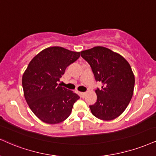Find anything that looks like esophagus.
<instances>
[{
  "label": "esophagus",
  "instance_id": "34e87169",
  "mask_svg": "<svg viewBox=\"0 0 156 156\" xmlns=\"http://www.w3.org/2000/svg\"><path fill=\"white\" fill-rule=\"evenodd\" d=\"M80 97H82V98H84V97H86V93H85V92H82V93H80Z\"/></svg>",
  "mask_w": 156,
  "mask_h": 156
}]
</instances>
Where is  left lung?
<instances>
[{
  "instance_id": "obj_1",
  "label": "left lung",
  "mask_w": 156,
  "mask_h": 156,
  "mask_svg": "<svg viewBox=\"0 0 156 156\" xmlns=\"http://www.w3.org/2000/svg\"><path fill=\"white\" fill-rule=\"evenodd\" d=\"M91 66L102 89L95 90L97 101L90 105L97 119L111 121L123 113L134 93L135 78L129 63L121 54L103 46H95L80 51Z\"/></svg>"
}]
</instances>
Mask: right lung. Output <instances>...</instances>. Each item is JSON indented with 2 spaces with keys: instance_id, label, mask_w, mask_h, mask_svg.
<instances>
[{
  "instance_id": "1",
  "label": "right lung",
  "mask_w": 156,
  "mask_h": 156,
  "mask_svg": "<svg viewBox=\"0 0 156 156\" xmlns=\"http://www.w3.org/2000/svg\"><path fill=\"white\" fill-rule=\"evenodd\" d=\"M80 53L59 46L46 48L32 59L24 72V98L33 113L44 123L57 124L65 121L80 98L57 83L67 67L80 57Z\"/></svg>"
}]
</instances>
